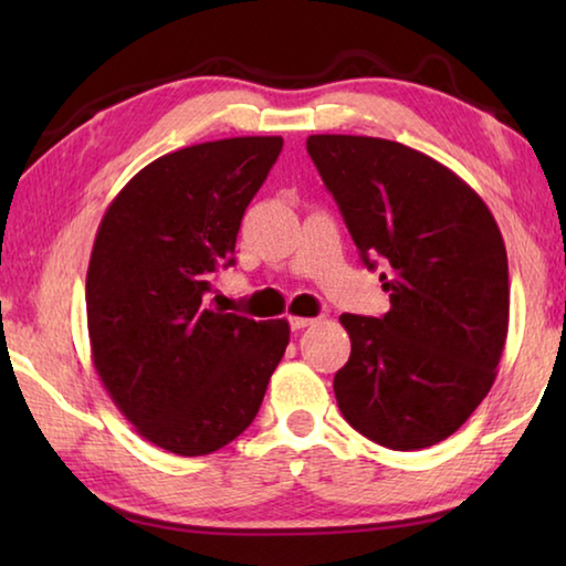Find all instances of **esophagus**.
Returning a JSON list of instances; mask_svg holds the SVG:
<instances>
[{
    "label": "esophagus",
    "mask_w": 566,
    "mask_h": 566,
    "mask_svg": "<svg viewBox=\"0 0 566 566\" xmlns=\"http://www.w3.org/2000/svg\"><path fill=\"white\" fill-rule=\"evenodd\" d=\"M314 322H317V319H312V317H290V327L292 329H304V327H312Z\"/></svg>",
    "instance_id": "obj_1"
}]
</instances>
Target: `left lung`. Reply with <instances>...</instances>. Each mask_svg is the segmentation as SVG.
<instances>
[{"instance_id": "left-lung-1", "label": "left lung", "mask_w": 566, "mask_h": 566, "mask_svg": "<svg viewBox=\"0 0 566 566\" xmlns=\"http://www.w3.org/2000/svg\"><path fill=\"white\" fill-rule=\"evenodd\" d=\"M306 151L361 262L389 292L381 319L342 314L349 361L334 375L344 419L397 452L454 434L490 395L510 329L500 227L452 169L379 137L312 134Z\"/></svg>"}]
</instances>
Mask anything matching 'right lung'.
<instances>
[{
  "label": "right lung",
  "instance_id": "right-lung-1",
  "mask_svg": "<svg viewBox=\"0 0 566 566\" xmlns=\"http://www.w3.org/2000/svg\"><path fill=\"white\" fill-rule=\"evenodd\" d=\"M282 145L232 137L169 151L124 185L94 237V369L134 429L171 454L205 457L242 434L290 344L286 319L205 304Z\"/></svg>",
  "mask_w": 566,
  "mask_h": 566
}]
</instances>
